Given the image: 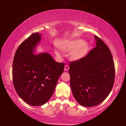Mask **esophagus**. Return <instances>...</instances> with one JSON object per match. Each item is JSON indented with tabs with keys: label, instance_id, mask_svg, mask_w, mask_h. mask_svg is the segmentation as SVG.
Masks as SVG:
<instances>
[{
	"label": "esophagus",
	"instance_id": "34e87169",
	"mask_svg": "<svg viewBox=\"0 0 126 126\" xmlns=\"http://www.w3.org/2000/svg\"><path fill=\"white\" fill-rule=\"evenodd\" d=\"M69 65H66L65 66V71H67V70H69Z\"/></svg>",
	"mask_w": 126,
	"mask_h": 126
}]
</instances>
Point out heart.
I'll return each mask as SVG.
<instances>
[{"label": "heart", "instance_id": "heart-1", "mask_svg": "<svg viewBox=\"0 0 126 126\" xmlns=\"http://www.w3.org/2000/svg\"><path fill=\"white\" fill-rule=\"evenodd\" d=\"M60 47L63 50L70 51V58L73 60H79L84 58L87 54L88 50V45L85 41L81 38L72 39L65 41L60 45ZM57 54L59 52L56 50Z\"/></svg>", "mask_w": 126, "mask_h": 126}]
</instances>
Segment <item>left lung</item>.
Returning <instances> with one entry per match:
<instances>
[{"instance_id":"left-lung-1","label":"left lung","mask_w":126,"mask_h":126,"mask_svg":"<svg viewBox=\"0 0 126 126\" xmlns=\"http://www.w3.org/2000/svg\"><path fill=\"white\" fill-rule=\"evenodd\" d=\"M94 37L96 47L82 59L71 62L69 69L74 97L87 107L100 104L114 84L115 66L111 51L100 38Z\"/></svg>"}]
</instances>
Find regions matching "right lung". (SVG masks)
Segmentation results:
<instances>
[{
  "label": "right lung",
  "mask_w": 126,
  "mask_h": 126,
  "mask_svg": "<svg viewBox=\"0 0 126 126\" xmlns=\"http://www.w3.org/2000/svg\"><path fill=\"white\" fill-rule=\"evenodd\" d=\"M41 40V34H32L18 47L13 60L15 91L32 106H42L50 99L64 69V63L55 61L48 53L35 54Z\"/></svg>",
  "instance_id": "right-lung-1"
}]
</instances>
